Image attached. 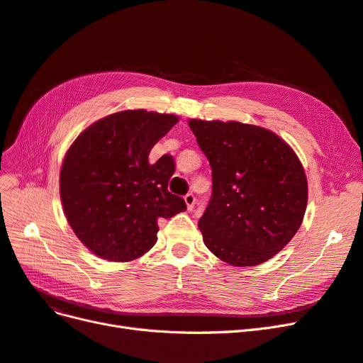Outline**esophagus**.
Returning a JSON list of instances; mask_svg holds the SVG:
<instances>
[{
    "mask_svg": "<svg viewBox=\"0 0 363 363\" xmlns=\"http://www.w3.org/2000/svg\"><path fill=\"white\" fill-rule=\"evenodd\" d=\"M184 203H186V207H188V211H192L195 206V196L192 194L184 195Z\"/></svg>",
    "mask_w": 363,
    "mask_h": 363,
    "instance_id": "1",
    "label": "esophagus"
}]
</instances>
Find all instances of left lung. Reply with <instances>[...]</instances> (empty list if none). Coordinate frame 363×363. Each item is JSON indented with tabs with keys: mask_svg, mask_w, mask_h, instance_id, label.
Returning a JSON list of instances; mask_svg holds the SVG:
<instances>
[{
	"mask_svg": "<svg viewBox=\"0 0 363 363\" xmlns=\"http://www.w3.org/2000/svg\"><path fill=\"white\" fill-rule=\"evenodd\" d=\"M212 167V199L199 228L206 247L233 267L269 260L298 232L307 177L274 131L238 121L189 119Z\"/></svg>",
	"mask_w": 363,
	"mask_h": 363,
	"instance_id": "8db88e82",
	"label": "left lung"
}]
</instances>
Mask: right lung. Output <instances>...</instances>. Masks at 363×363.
Returning a JSON list of instances; mask_svg holds the SVG:
<instances>
[{
  "instance_id": "right-lung-1",
  "label": "right lung",
  "mask_w": 363,
  "mask_h": 363,
  "mask_svg": "<svg viewBox=\"0 0 363 363\" xmlns=\"http://www.w3.org/2000/svg\"><path fill=\"white\" fill-rule=\"evenodd\" d=\"M179 123L171 113L144 108L95 121L77 136L60 168V200L75 236L95 256L131 262L157 242L160 218L186 211L168 192L171 156L148 155Z\"/></svg>"
}]
</instances>
